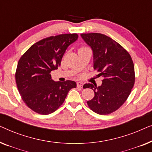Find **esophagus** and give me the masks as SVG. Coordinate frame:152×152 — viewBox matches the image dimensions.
I'll list each match as a JSON object with an SVG mask.
<instances>
[{
  "instance_id": "obj_1",
  "label": "esophagus",
  "mask_w": 152,
  "mask_h": 152,
  "mask_svg": "<svg viewBox=\"0 0 152 152\" xmlns=\"http://www.w3.org/2000/svg\"><path fill=\"white\" fill-rule=\"evenodd\" d=\"M83 83H82V82H77V86L78 87V88H82L83 87Z\"/></svg>"
}]
</instances>
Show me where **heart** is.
Wrapping results in <instances>:
<instances>
[{
  "mask_svg": "<svg viewBox=\"0 0 152 152\" xmlns=\"http://www.w3.org/2000/svg\"><path fill=\"white\" fill-rule=\"evenodd\" d=\"M84 48V47H82V48Z\"/></svg>",
  "mask_w": 152,
  "mask_h": 152,
  "instance_id": "b5f03b06",
  "label": "heart"
}]
</instances>
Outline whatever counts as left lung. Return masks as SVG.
<instances>
[{"instance_id":"8db88e82","label":"left lung","mask_w":152,"mask_h":152,"mask_svg":"<svg viewBox=\"0 0 152 152\" xmlns=\"http://www.w3.org/2000/svg\"><path fill=\"white\" fill-rule=\"evenodd\" d=\"M93 52V68L102 77L100 86L86 84L95 96L87 101L88 107L99 115L117 111L127 99L135 83L134 65L129 53L118 42L100 33L81 34Z\"/></svg>"}]
</instances>
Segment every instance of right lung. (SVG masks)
<instances>
[{"instance_id":"add662e5","label":"right lung","mask_w":152,"mask_h":152,"mask_svg":"<svg viewBox=\"0 0 152 152\" xmlns=\"http://www.w3.org/2000/svg\"><path fill=\"white\" fill-rule=\"evenodd\" d=\"M78 34L51 36L33 44L20 58L15 79L25 104L41 115L55 111L64 103L68 93L77 84L73 81L54 82L52 70L58 69L66 50Z\"/></svg>"}]
</instances>
